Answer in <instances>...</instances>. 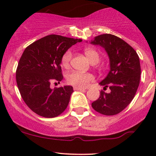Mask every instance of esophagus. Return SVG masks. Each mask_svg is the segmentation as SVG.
<instances>
[{
	"label": "esophagus",
	"instance_id": "obj_1",
	"mask_svg": "<svg viewBox=\"0 0 156 156\" xmlns=\"http://www.w3.org/2000/svg\"><path fill=\"white\" fill-rule=\"evenodd\" d=\"M74 90H84L85 89L79 87H74Z\"/></svg>",
	"mask_w": 156,
	"mask_h": 156
}]
</instances>
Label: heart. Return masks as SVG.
<instances>
[{
  "label": "heart",
  "instance_id": "b5f03b06",
  "mask_svg": "<svg viewBox=\"0 0 156 156\" xmlns=\"http://www.w3.org/2000/svg\"><path fill=\"white\" fill-rule=\"evenodd\" d=\"M86 56L90 62L97 61L100 59L99 53L94 49L87 48L84 50ZM71 58H72V53L70 50L66 52L62 57V65L64 67H68L70 63ZM67 81L69 84L75 86V87H86L89 85L90 82H92L94 79V77L92 74L85 73V72H78V71H73L67 75Z\"/></svg>",
  "mask_w": 156,
  "mask_h": 156
}]
</instances>
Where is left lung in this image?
Listing matches in <instances>:
<instances>
[{
	"mask_svg": "<svg viewBox=\"0 0 156 156\" xmlns=\"http://www.w3.org/2000/svg\"><path fill=\"white\" fill-rule=\"evenodd\" d=\"M90 43L105 49L110 66L107 76L99 83L104 90L109 88V92L102 90L92 107L105 115L119 114L130 104L137 90L141 74L139 56L127 42L113 34H100Z\"/></svg>",
	"mask_w": 156,
	"mask_h": 156,
	"instance_id": "8db88e82",
	"label": "left lung"
}]
</instances>
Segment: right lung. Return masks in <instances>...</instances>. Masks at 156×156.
<instances>
[{
    "mask_svg": "<svg viewBox=\"0 0 156 156\" xmlns=\"http://www.w3.org/2000/svg\"><path fill=\"white\" fill-rule=\"evenodd\" d=\"M81 41L50 34L34 41L24 50L16 78L22 98L36 114L54 118L67 108L73 87L66 85L52 89L50 83L62 81V56L72 45Z\"/></svg>",
    "mask_w": 156,
    "mask_h": 156,
    "instance_id": "1",
    "label": "right lung"
}]
</instances>
